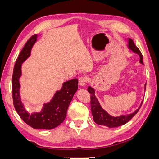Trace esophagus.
Listing matches in <instances>:
<instances>
[{
	"label": "esophagus",
	"mask_w": 159,
	"mask_h": 159,
	"mask_svg": "<svg viewBox=\"0 0 159 159\" xmlns=\"http://www.w3.org/2000/svg\"><path fill=\"white\" fill-rule=\"evenodd\" d=\"M88 81V79L86 76H82L79 79V85L80 86H85Z\"/></svg>",
	"instance_id": "34e87169"
}]
</instances>
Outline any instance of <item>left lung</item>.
Wrapping results in <instances>:
<instances>
[{
    "label": "left lung",
    "instance_id": "1",
    "mask_svg": "<svg viewBox=\"0 0 159 159\" xmlns=\"http://www.w3.org/2000/svg\"><path fill=\"white\" fill-rule=\"evenodd\" d=\"M128 47L129 49H131L133 52L139 55L140 56V62L143 64V55L141 53L140 51L139 50L136 46L135 45L134 41L131 39H129ZM146 89V84L145 85ZM88 91L90 94V104H91V111L92 115L93 116V120L97 125L108 126L109 128H114L117 127V126H122L125 124L127 123L129 120L132 119V117L137 113L140 108V106H142L143 102L141 103L140 107L138 108L136 111H135L133 113L129 115H122L119 117H113L109 115L107 112L104 111L102 106H100L99 101L95 97L94 95V88H91L89 86L88 88Z\"/></svg>",
    "mask_w": 159,
    "mask_h": 159
}]
</instances>
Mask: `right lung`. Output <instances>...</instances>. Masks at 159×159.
Here are the masks:
<instances>
[{
  "mask_svg": "<svg viewBox=\"0 0 159 159\" xmlns=\"http://www.w3.org/2000/svg\"><path fill=\"white\" fill-rule=\"evenodd\" d=\"M37 34L28 40L14 65L12 74V98L14 108L25 123L33 129H53L65 120L67 108L78 89V79H74L62 84L49 103L44 104L41 112L30 114L25 111L20 97L19 78L21 75V65L30 55L31 48L37 41Z\"/></svg>",
  "mask_w": 159,
  "mask_h": 159,
  "instance_id": "1",
  "label": "right lung"
}]
</instances>
